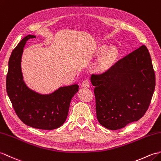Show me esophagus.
<instances>
[{"label": "esophagus", "instance_id": "1", "mask_svg": "<svg viewBox=\"0 0 161 161\" xmlns=\"http://www.w3.org/2000/svg\"><path fill=\"white\" fill-rule=\"evenodd\" d=\"M81 86L84 88H88L90 86V82L88 80H85L81 84Z\"/></svg>", "mask_w": 161, "mask_h": 161}]
</instances>
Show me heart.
Listing matches in <instances>:
<instances>
[{
  "mask_svg": "<svg viewBox=\"0 0 161 161\" xmlns=\"http://www.w3.org/2000/svg\"><path fill=\"white\" fill-rule=\"evenodd\" d=\"M107 49L108 47L106 46H102L98 50L97 54L99 55H102L104 53L102 58L100 59L99 62L98 68L100 70L106 69L108 68V67L114 62L116 58H117V51L115 48H110V49H108L106 52Z\"/></svg>",
  "mask_w": 161,
  "mask_h": 161,
  "instance_id": "1",
  "label": "heart"
}]
</instances>
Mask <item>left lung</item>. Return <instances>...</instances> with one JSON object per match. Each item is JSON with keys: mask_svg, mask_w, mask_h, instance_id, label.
Segmentation results:
<instances>
[{"mask_svg": "<svg viewBox=\"0 0 161 161\" xmlns=\"http://www.w3.org/2000/svg\"><path fill=\"white\" fill-rule=\"evenodd\" d=\"M97 118L116 130L143 117L154 94L156 81L150 55L142 45L105 72L92 74Z\"/></svg>", "mask_w": 161, "mask_h": 161, "instance_id": "left-lung-1", "label": "left lung"}]
</instances>
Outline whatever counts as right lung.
Instances as JSON below:
<instances>
[{"label":"right lung","instance_id":"1","mask_svg":"<svg viewBox=\"0 0 161 161\" xmlns=\"http://www.w3.org/2000/svg\"><path fill=\"white\" fill-rule=\"evenodd\" d=\"M35 36L28 35L13 50L9 60L6 89L17 116L32 128L51 130L60 127L69 113L70 101L79 86L60 87L51 94L41 95L29 88L23 81L21 58L26 42Z\"/></svg>","mask_w":161,"mask_h":161}]
</instances>
